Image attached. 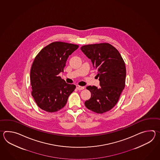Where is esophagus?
<instances>
[{"mask_svg":"<svg viewBox=\"0 0 160 160\" xmlns=\"http://www.w3.org/2000/svg\"><path fill=\"white\" fill-rule=\"evenodd\" d=\"M77 88L79 90H83V89H84L85 88L83 87V86H78V85H77Z\"/></svg>","mask_w":160,"mask_h":160,"instance_id":"1","label":"esophagus"}]
</instances>
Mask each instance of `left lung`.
I'll return each mask as SVG.
<instances>
[{"label":"left lung","instance_id":"8db88e82","mask_svg":"<svg viewBox=\"0 0 160 160\" xmlns=\"http://www.w3.org/2000/svg\"><path fill=\"white\" fill-rule=\"evenodd\" d=\"M82 51L91 59L97 70L99 85L88 86L91 98L86 101V107L94 112L102 114L113 108L125 88L126 67L119 51L108 43L82 46Z\"/></svg>","mask_w":160,"mask_h":160}]
</instances>
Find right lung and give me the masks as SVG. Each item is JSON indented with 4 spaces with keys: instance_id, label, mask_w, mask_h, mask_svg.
<instances>
[{
    "instance_id": "1",
    "label": "right lung",
    "mask_w": 160,
    "mask_h": 160,
    "mask_svg": "<svg viewBox=\"0 0 160 160\" xmlns=\"http://www.w3.org/2000/svg\"><path fill=\"white\" fill-rule=\"evenodd\" d=\"M78 45L54 42L41 50L34 59L30 71L31 95L37 105L47 112L62 109L75 85L67 83L58 74L63 72L69 55Z\"/></svg>"
}]
</instances>
